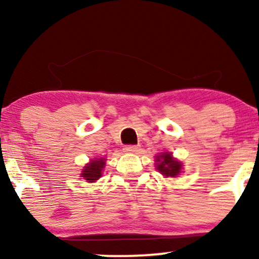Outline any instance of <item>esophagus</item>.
Here are the masks:
<instances>
[{
  "instance_id": "34e87169",
  "label": "esophagus",
  "mask_w": 259,
  "mask_h": 259,
  "mask_svg": "<svg viewBox=\"0 0 259 259\" xmlns=\"http://www.w3.org/2000/svg\"><path fill=\"white\" fill-rule=\"evenodd\" d=\"M139 146L138 145H126L125 147H124V152H127V153H136L139 151Z\"/></svg>"
}]
</instances>
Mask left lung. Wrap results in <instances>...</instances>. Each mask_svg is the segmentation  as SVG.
<instances>
[{
    "instance_id": "8db88e82",
    "label": "left lung",
    "mask_w": 259,
    "mask_h": 259,
    "mask_svg": "<svg viewBox=\"0 0 259 259\" xmlns=\"http://www.w3.org/2000/svg\"><path fill=\"white\" fill-rule=\"evenodd\" d=\"M156 160L157 169L160 171V174L171 178L179 175L181 170V163L175 160L170 153H163L160 156H157Z\"/></svg>"
}]
</instances>
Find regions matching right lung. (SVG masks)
I'll return each instance as SVG.
<instances>
[{
    "label": "right lung",
    "instance_id": "obj_1",
    "mask_svg": "<svg viewBox=\"0 0 259 259\" xmlns=\"http://www.w3.org/2000/svg\"><path fill=\"white\" fill-rule=\"evenodd\" d=\"M103 167H105V160L103 159L91 160L90 164L86 165L82 170L81 177L89 183H94L95 180H99V178H101V175H102L101 171H102Z\"/></svg>",
    "mask_w": 259,
    "mask_h": 259
}]
</instances>
